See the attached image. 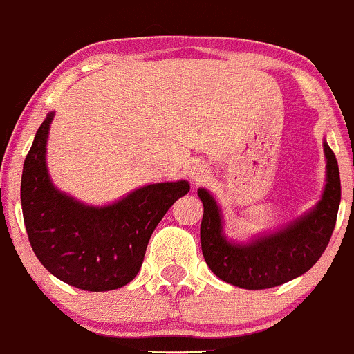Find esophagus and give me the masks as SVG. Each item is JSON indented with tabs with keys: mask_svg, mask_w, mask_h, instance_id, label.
Returning <instances> with one entry per match:
<instances>
[{
	"mask_svg": "<svg viewBox=\"0 0 354 354\" xmlns=\"http://www.w3.org/2000/svg\"><path fill=\"white\" fill-rule=\"evenodd\" d=\"M189 178L195 181H203L207 178V169L202 165H193L189 167Z\"/></svg>",
	"mask_w": 354,
	"mask_h": 354,
	"instance_id": "34e87169",
	"label": "esophagus"
}]
</instances>
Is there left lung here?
Returning <instances> with one entry per match:
<instances>
[{
    "instance_id": "left-lung-1",
    "label": "left lung",
    "mask_w": 354,
    "mask_h": 354,
    "mask_svg": "<svg viewBox=\"0 0 354 354\" xmlns=\"http://www.w3.org/2000/svg\"><path fill=\"white\" fill-rule=\"evenodd\" d=\"M324 154L326 187L317 205L283 229L254 237L251 243L237 244L227 239L222 232L221 207L207 189H198L203 203L200 243L215 277L245 290L273 288L300 277L317 263L333 236L341 202L339 167L327 142Z\"/></svg>"
}]
</instances>
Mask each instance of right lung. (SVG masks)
Wrapping results in <instances>:
<instances>
[{"label":"right lung","instance_id":"right-lung-1","mask_svg":"<svg viewBox=\"0 0 354 354\" xmlns=\"http://www.w3.org/2000/svg\"><path fill=\"white\" fill-rule=\"evenodd\" d=\"M50 111L35 133L21 174V210L39 261L55 278L88 292L130 283L147 243L169 207L189 192L188 181L146 185L111 205L77 202L52 185L46 151Z\"/></svg>","mask_w":354,"mask_h":354}]
</instances>
